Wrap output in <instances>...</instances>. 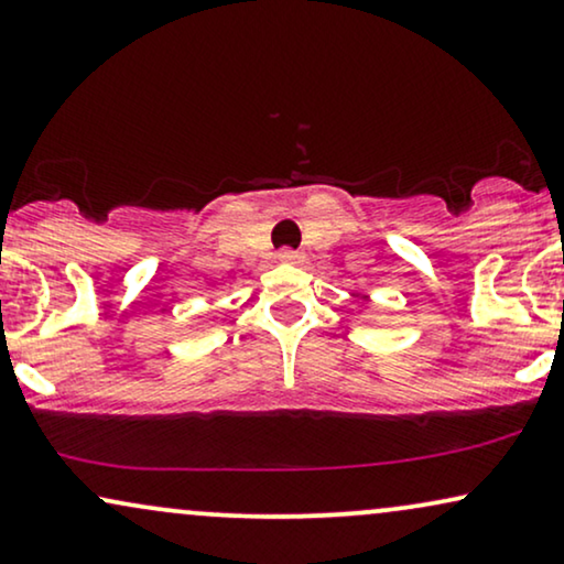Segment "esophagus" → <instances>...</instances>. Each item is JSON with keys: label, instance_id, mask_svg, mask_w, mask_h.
<instances>
[{"label": "esophagus", "instance_id": "1", "mask_svg": "<svg viewBox=\"0 0 564 564\" xmlns=\"http://www.w3.org/2000/svg\"><path fill=\"white\" fill-rule=\"evenodd\" d=\"M276 259H280L282 263H297L303 259L301 253H297V250H293V248H282L280 253H276Z\"/></svg>", "mask_w": 564, "mask_h": 564}]
</instances>
